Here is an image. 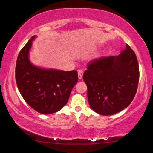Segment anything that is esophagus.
Listing matches in <instances>:
<instances>
[{
  "instance_id": "obj_1",
  "label": "esophagus",
  "mask_w": 153,
  "mask_h": 153,
  "mask_svg": "<svg viewBox=\"0 0 153 153\" xmlns=\"http://www.w3.org/2000/svg\"><path fill=\"white\" fill-rule=\"evenodd\" d=\"M83 71H82V70H80V69H79L78 71H77V75H78V78H79V79H81L82 78V77H83Z\"/></svg>"
}]
</instances>
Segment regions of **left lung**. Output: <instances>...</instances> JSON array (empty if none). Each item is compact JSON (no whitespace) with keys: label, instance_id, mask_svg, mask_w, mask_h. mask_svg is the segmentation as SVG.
Wrapping results in <instances>:
<instances>
[{"label":"left lung","instance_id":"left-lung-1","mask_svg":"<svg viewBox=\"0 0 153 153\" xmlns=\"http://www.w3.org/2000/svg\"><path fill=\"white\" fill-rule=\"evenodd\" d=\"M88 100L93 111L111 115L128 107L139 82V66L134 51L126 45L118 56L94 59L83 76Z\"/></svg>","mask_w":153,"mask_h":153}]
</instances>
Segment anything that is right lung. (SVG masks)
I'll use <instances>...</instances> for the list:
<instances>
[{
	"label": "right lung",
	"mask_w": 153,
	"mask_h": 153,
	"mask_svg": "<svg viewBox=\"0 0 153 153\" xmlns=\"http://www.w3.org/2000/svg\"><path fill=\"white\" fill-rule=\"evenodd\" d=\"M33 36L19 52L15 67V79L25 101L37 112L51 114L61 110L68 102L78 80L77 71L45 68L33 65L29 54Z\"/></svg>",
	"instance_id": "right-lung-1"
}]
</instances>
